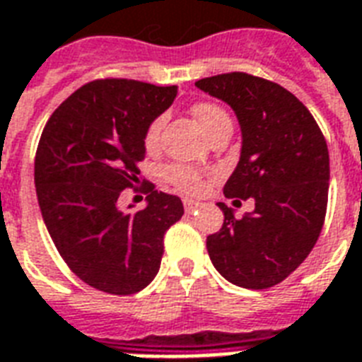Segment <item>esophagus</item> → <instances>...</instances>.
<instances>
[{
	"label": "esophagus",
	"mask_w": 362,
	"mask_h": 362,
	"mask_svg": "<svg viewBox=\"0 0 362 362\" xmlns=\"http://www.w3.org/2000/svg\"><path fill=\"white\" fill-rule=\"evenodd\" d=\"M203 206V203H197V201H192V199H184V209H186L187 214H192L195 210H199Z\"/></svg>",
	"instance_id": "34e87169"
}]
</instances>
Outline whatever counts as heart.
I'll list each match as a JSON object with an SVG mask.
<instances>
[{
	"label": "heart",
	"mask_w": 362,
	"mask_h": 362,
	"mask_svg": "<svg viewBox=\"0 0 362 362\" xmlns=\"http://www.w3.org/2000/svg\"><path fill=\"white\" fill-rule=\"evenodd\" d=\"M192 112L195 116L197 124L201 125V129L206 135H210L220 125L231 124L226 110L218 107L216 103H209V101L197 103L192 109ZM161 125H163V118H156L152 124L148 125L146 133H144V146L148 150H153V148L158 146ZM163 176L170 186H175L176 189H180L184 193H197L203 187V178H201V175L195 169H192V167H186V165H169V167H165Z\"/></svg>",
	"instance_id": "heart-1"
}]
</instances>
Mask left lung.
Listing matches in <instances>:
<instances>
[{
  "instance_id": "8db88e82",
  "label": "left lung",
  "mask_w": 362,
  "mask_h": 362,
  "mask_svg": "<svg viewBox=\"0 0 362 362\" xmlns=\"http://www.w3.org/2000/svg\"><path fill=\"white\" fill-rule=\"evenodd\" d=\"M235 110L242 148L226 197L253 199L237 220L218 203L223 226L206 238L210 261L227 281L246 289L280 284L320 238L329 197V150L320 125L291 92L247 73L195 82Z\"/></svg>"
}]
</instances>
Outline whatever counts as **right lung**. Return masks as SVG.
<instances>
[{
  "label": "right lung",
  "mask_w": 362,
  "mask_h": 362,
  "mask_svg": "<svg viewBox=\"0 0 362 362\" xmlns=\"http://www.w3.org/2000/svg\"><path fill=\"white\" fill-rule=\"evenodd\" d=\"M175 98L176 86L93 81L65 99L42 129L35 156L42 220L67 267L99 291L144 289L158 274L165 233L184 214L180 199L150 182L144 209H118L120 193L139 182L148 125Z\"/></svg>",
  "instance_id": "obj_1"
}]
</instances>
